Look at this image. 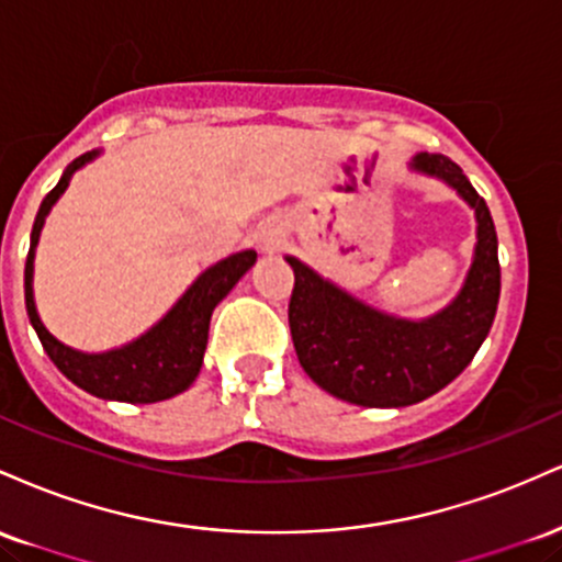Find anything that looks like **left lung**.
Wrapping results in <instances>:
<instances>
[{
	"label": "left lung",
	"instance_id": "left-lung-1",
	"mask_svg": "<svg viewBox=\"0 0 562 562\" xmlns=\"http://www.w3.org/2000/svg\"><path fill=\"white\" fill-rule=\"evenodd\" d=\"M412 166L449 182L479 218L465 288L441 314L423 322L389 317L288 256L295 274L288 322L303 372L322 391L359 406H409L449 385L473 362L499 303L496 229L486 200L441 153H420Z\"/></svg>",
	"mask_w": 562,
	"mask_h": 562
}]
</instances>
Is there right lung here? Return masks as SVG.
I'll return each mask as SVG.
<instances>
[{
	"instance_id": "1",
	"label": "right lung",
	"mask_w": 562,
	"mask_h": 562,
	"mask_svg": "<svg viewBox=\"0 0 562 562\" xmlns=\"http://www.w3.org/2000/svg\"><path fill=\"white\" fill-rule=\"evenodd\" d=\"M94 156L97 153H83V156L76 158L60 177V182L47 192V198L38 205L34 229H31L29 259H25V312H29L31 325H34L47 357L53 359L57 370L70 383H76L79 389L92 393V396L113 398V402H164V398H171L190 389L192 380L198 378L205 344H209L211 314H214L216 303L235 288V282L254 267L256 250H243V254L229 256V259L218 261L216 267L205 269L195 280V285L182 295V301L150 333H145L134 344L108 353H79L74 348L63 346L60 340L47 333V327L42 325L36 314L34 290H31L34 248L38 243L44 216L49 214L55 200L68 187L70 173Z\"/></svg>"
}]
</instances>
